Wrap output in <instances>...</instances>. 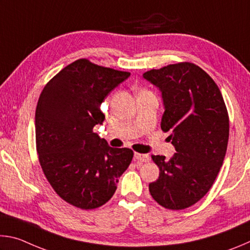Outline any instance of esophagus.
I'll return each mask as SVG.
<instances>
[{
    "label": "esophagus",
    "instance_id": "34e87169",
    "mask_svg": "<svg viewBox=\"0 0 250 250\" xmlns=\"http://www.w3.org/2000/svg\"><path fill=\"white\" fill-rule=\"evenodd\" d=\"M134 159L137 161H140V162H149L150 161V155L149 154H142L135 152L134 153Z\"/></svg>",
    "mask_w": 250,
    "mask_h": 250
}]
</instances>
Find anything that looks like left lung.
<instances>
[{
  "mask_svg": "<svg viewBox=\"0 0 250 250\" xmlns=\"http://www.w3.org/2000/svg\"><path fill=\"white\" fill-rule=\"evenodd\" d=\"M143 78L159 88L164 113L161 129L176 153L152 155L159 179L149 184L152 197L168 209H184L209 191L225 158L229 119L221 90L192 62L151 69Z\"/></svg>",
  "mask_w": 250,
  "mask_h": 250,
  "instance_id": "left-lung-1",
  "label": "left lung"
}]
</instances>
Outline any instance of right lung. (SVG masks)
Returning a JSON list of instances; mask_svg holds the SVG:
<instances>
[{"instance_id": "1", "label": "right lung", "mask_w": 250, "mask_h": 250, "mask_svg": "<svg viewBox=\"0 0 250 250\" xmlns=\"http://www.w3.org/2000/svg\"><path fill=\"white\" fill-rule=\"evenodd\" d=\"M130 73L78 59L44 87L35 112L36 149L46 179L62 200L82 209L112 197L133 158L94 132L103 125L100 104Z\"/></svg>"}]
</instances>
